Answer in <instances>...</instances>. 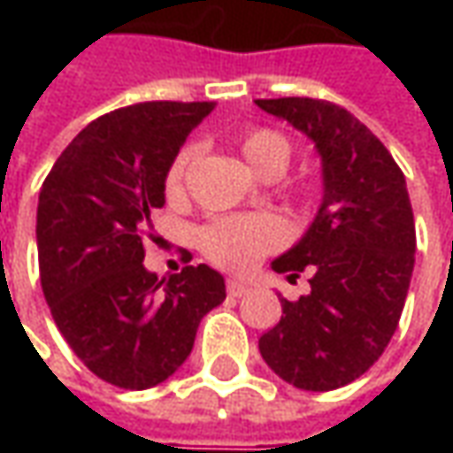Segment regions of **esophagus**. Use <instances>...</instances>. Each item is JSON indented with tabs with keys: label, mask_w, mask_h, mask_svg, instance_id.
Listing matches in <instances>:
<instances>
[{
	"label": "esophagus",
	"mask_w": 453,
	"mask_h": 453,
	"mask_svg": "<svg viewBox=\"0 0 453 453\" xmlns=\"http://www.w3.org/2000/svg\"><path fill=\"white\" fill-rule=\"evenodd\" d=\"M247 289H250V285L247 282H242V280H226V292L232 295V297H242V295H247Z\"/></svg>",
	"instance_id": "esophagus-1"
}]
</instances>
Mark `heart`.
<instances>
[{
    "label": "heart",
    "mask_w": 453,
    "mask_h": 453,
    "mask_svg": "<svg viewBox=\"0 0 453 453\" xmlns=\"http://www.w3.org/2000/svg\"><path fill=\"white\" fill-rule=\"evenodd\" d=\"M244 161L252 165L262 179H274L285 171L289 161V143L280 133L259 128L247 133L239 141ZM194 161V150L186 149L176 156L165 173V194L168 199H181L183 181L188 164ZM288 236L282 219L272 214H234L219 217L201 226L199 250L206 259L224 270H250L262 254L277 250Z\"/></svg>",
    "instance_id": "b5f03b06"
}]
</instances>
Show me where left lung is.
<instances>
[{
  "label": "left lung",
  "mask_w": 453,
  "mask_h": 453,
  "mask_svg": "<svg viewBox=\"0 0 453 453\" xmlns=\"http://www.w3.org/2000/svg\"><path fill=\"white\" fill-rule=\"evenodd\" d=\"M304 133L320 156L322 199L303 239L272 262L310 292L282 297V318L259 338L274 373L303 391H333L365 373L401 320L416 254L406 179L356 115L312 97L254 100Z\"/></svg>",
  "instance_id": "1"
}]
</instances>
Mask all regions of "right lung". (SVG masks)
Masks as SVG:
<instances>
[{"mask_svg":"<svg viewBox=\"0 0 453 453\" xmlns=\"http://www.w3.org/2000/svg\"><path fill=\"white\" fill-rule=\"evenodd\" d=\"M214 103H138L100 115L62 150L37 203L44 300L73 353L103 380L143 391L194 348L224 303V277L188 265L168 280L143 267L165 173Z\"/></svg>","mask_w":453,"mask_h":453,"instance_id":"add662e5","label":"right lung"}]
</instances>
